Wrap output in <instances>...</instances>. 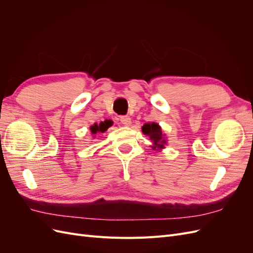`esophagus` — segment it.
<instances>
[{
  "mask_svg": "<svg viewBox=\"0 0 253 253\" xmlns=\"http://www.w3.org/2000/svg\"><path fill=\"white\" fill-rule=\"evenodd\" d=\"M120 122L124 126H129V125H131V117H129V116H121L120 117Z\"/></svg>",
  "mask_w": 253,
  "mask_h": 253,
  "instance_id": "1",
  "label": "esophagus"
}]
</instances>
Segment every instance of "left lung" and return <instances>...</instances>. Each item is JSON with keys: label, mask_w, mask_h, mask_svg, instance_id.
Here are the masks:
<instances>
[{"label": "left lung", "mask_w": 253, "mask_h": 253, "mask_svg": "<svg viewBox=\"0 0 253 253\" xmlns=\"http://www.w3.org/2000/svg\"><path fill=\"white\" fill-rule=\"evenodd\" d=\"M142 133L144 135H148L151 140H153L154 144L158 148H164V144L166 143V140L163 138V132L160 126L155 124V122H152V124H145L142 126Z\"/></svg>", "instance_id": "left-lung-1"}]
</instances>
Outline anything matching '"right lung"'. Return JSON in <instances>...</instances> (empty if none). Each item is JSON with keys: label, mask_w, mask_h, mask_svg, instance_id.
Instances as JSON below:
<instances>
[{"label": "right lung", "mask_w": 253, "mask_h": 253, "mask_svg": "<svg viewBox=\"0 0 253 253\" xmlns=\"http://www.w3.org/2000/svg\"><path fill=\"white\" fill-rule=\"evenodd\" d=\"M113 125L112 120H105L104 122H101V124H95L94 126H90V131L91 134H97V133H104L106 129H108L111 126Z\"/></svg>", "instance_id": "obj_1"}]
</instances>
